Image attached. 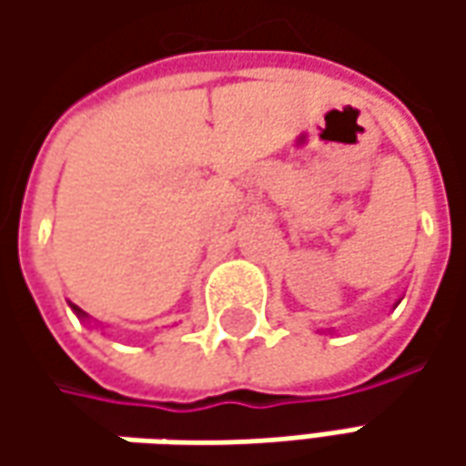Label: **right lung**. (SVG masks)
Instances as JSON below:
<instances>
[{
    "mask_svg": "<svg viewBox=\"0 0 466 466\" xmlns=\"http://www.w3.org/2000/svg\"><path fill=\"white\" fill-rule=\"evenodd\" d=\"M72 309H75V313H77V316H87V313H85V311H82V309H80V306H72Z\"/></svg>",
    "mask_w": 466,
    "mask_h": 466,
    "instance_id": "right-lung-1",
    "label": "right lung"
}]
</instances>
